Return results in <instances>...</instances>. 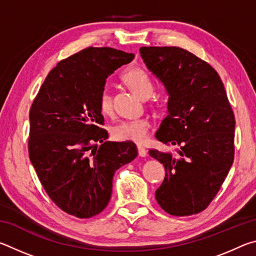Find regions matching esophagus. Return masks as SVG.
Here are the masks:
<instances>
[{
    "label": "esophagus",
    "mask_w": 256,
    "mask_h": 256,
    "mask_svg": "<svg viewBox=\"0 0 256 256\" xmlns=\"http://www.w3.org/2000/svg\"><path fill=\"white\" fill-rule=\"evenodd\" d=\"M138 154L140 157H146V150L144 146L141 144H138Z\"/></svg>",
    "instance_id": "esophagus-1"
}]
</instances>
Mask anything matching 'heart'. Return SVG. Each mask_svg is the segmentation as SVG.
<instances>
[{
    "mask_svg": "<svg viewBox=\"0 0 256 256\" xmlns=\"http://www.w3.org/2000/svg\"><path fill=\"white\" fill-rule=\"evenodd\" d=\"M123 80L138 96L149 97L154 90V84L150 76L138 68H130L123 74ZM98 107L102 114H110L112 110L110 94L107 89L102 90L98 97ZM150 122L146 118L123 120L112 130V136L118 141L142 142L149 133Z\"/></svg>",
    "mask_w": 256,
    "mask_h": 256,
    "instance_id": "b5f03b06",
    "label": "heart"
}]
</instances>
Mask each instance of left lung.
I'll return each mask as SVG.
<instances>
[{
	"label": "left lung",
	"instance_id": "obj_1",
	"mask_svg": "<svg viewBox=\"0 0 256 256\" xmlns=\"http://www.w3.org/2000/svg\"><path fill=\"white\" fill-rule=\"evenodd\" d=\"M146 68L168 94L156 133L172 151L150 150L166 170L156 200L172 216L196 214L219 192L234 162L235 116L216 71L180 47H141Z\"/></svg>",
	"mask_w": 256,
	"mask_h": 256
}]
</instances>
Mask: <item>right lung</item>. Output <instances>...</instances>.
Instances as JSON below:
<instances>
[{"label":"right lung","mask_w":256,"mask_h":256,"mask_svg":"<svg viewBox=\"0 0 256 256\" xmlns=\"http://www.w3.org/2000/svg\"><path fill=\"white\" fill-rule=\"evenodd\" d=\"M133 58L110 47L78 52L48 73L30 107V162L52 201L76 218L105 209L115 172L138 156L131 141H106L98 107L108 76Z\"/></svg>","instance_id":"add662e5"}]
</instances>
